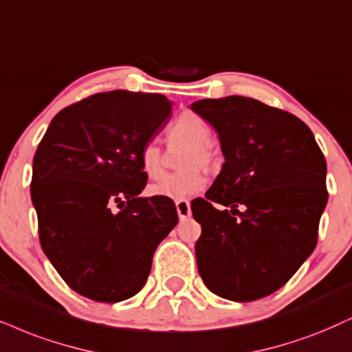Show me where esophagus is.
Segmentation results:
<instances>
[{
    "label": "esophagus",
    "instance_id": "esophagus-1",
    "mask_svg": "<svg viewBox=\"0 0 352 352\" xmlns=\"http://www.w3.org/2000/svg\"><path fill=\"white\" fill-rule=\"evenodd\" d=\"M175 206H177V214H179L180 221L188 219V217L191 216V209H190L188 199H179V201L175 203Z\"/></svg>",
    "mask_w": 352,
    "mask_h": 352
}]
</instances>
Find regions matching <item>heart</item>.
<instances>
[{
  "instance_id": "b5f03b06",
  "label": "heart",
  "mask_w": 352,
  "mask_h": 352,
  "mask_svg": "<svg viewBox=\"0 0 352 352\" xmlns=\"http://www.w3.org/2000/svg\"><path fill=\"white\" fill-rule=\"evenodd\" d=\"M211 138V128L201 117L191 112L182 113L168 128V141L172 146H188L180 161V167L185 170L151 185L149 193L173 201L198 195L206 185L199 168L211 170L216 166V153L209 144ZM140 166L149 179H159L164 173V149L155 141H146L141 146Z\"/></svg>"
}]
</instances>
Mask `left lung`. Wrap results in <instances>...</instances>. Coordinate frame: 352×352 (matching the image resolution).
<instances>
[{
	"label": "left lung",
	"instance_id": "left-lung-1",
	"mask_svg": "<svg viewBox=\"0 0 352 352\" xmlns=\"http://www.w3.org/2000/svg\"><path fill=\"white\" fill-rule=\"evenodd\" d=\"M191 110L214 126L226 159L206 198L191 201L201 224L199 276L224 299H261L283 287L317 245L327 161L302 120L260 100L203 99Z\"/></svg>",
	"mask_w": 352,
	"mask_h": 352
}]
</instances>
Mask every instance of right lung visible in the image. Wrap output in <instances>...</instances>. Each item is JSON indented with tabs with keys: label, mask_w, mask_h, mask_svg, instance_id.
<instances>
[{
	"label": "right lung",
	"mask_w": 352,
	"mask_h": 352,
	"mask_svg": "<svg viewBox=\"0 0 352 352\" xmlns=\"http://www.w3.org/2000/svg\"><path fill=\"white\" fill-rule=\"evenodd\" d=\"M170 112L161 94L100 92L58 112L35 151L40 245L87 299L113 304L138 294L155 248L179 222L172 199L140 197L148 182L140 149Z\"/></svg>",
	"instance_id": "1"
}]
</instances>
